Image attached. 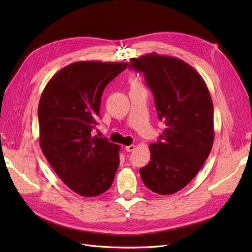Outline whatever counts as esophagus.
I'll return each mask as SVG.
<instances>
[{
    "instance_id": "34e87169",
    "label": "esophagus",
    "mask_w": 252,
    "mask_h": 252,
    "mask_svg": "<svg viewBox=\"0 0 252 252\" xmlns=\"http://www.w3.org/2000/svg\"><path fill=\"white\" fill-rule=\"evenodd\" d=\"M125 149H126L128 152H131V151H133V150L135 149V146H134V145H129V146H126V147H125Z\"/></svg>"
}]
</instances>
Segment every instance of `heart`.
Returning a JSON list of instances; mask_svg holds the SVG:
<instances>
[{
  "mask_svg": "<svg viewBox=\"0 0 252 252\" xmlns=\"http://www.w3.org/2000/svg\"><path fill=\"white\" fill-rule=\"evenodd\" d=\"M130 83H131V87H132V86H140V84H139L138 80L134 79V78H131V79H130Z\"/></svg>",
  "mask_w": 252,
  "mask_h": 252,
  "instance_id": "heart-1",
  "label": "heart"
}]
</instances>
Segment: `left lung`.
Listing matches in <instances>:
<instances>
[{"instance_id":"left-lung-1","label":"left lung","mask_w":252,"mask_h":252,"mask_svg":"<svg viewBox=\"0 0 252 252\" xmlns=\"http://www.w3.org/2000/svg\"><path fill=\"white\" fill-rule=\"evenodd\" d=\"M142 72L166 128L151 144V161L140 169L148 189L168 195L187 186L208 158L213 139V104L203 78L184 61L156 52L132 58Z\"/></svg>"}]
</instances>
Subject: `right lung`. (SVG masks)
Returning <instances> with one entry per match:
<instances>
[{
    "mask_svg": "<svg viewBox=\"0 0 252 252\" xmlns=\"http://www.w3.org/2000/svg\"><path fill=\"white\" fill-rule=\"evenodd\" d=\"M128 63L80 61L58 71L37 108L40 146L53 170L72 191L93 197L112 184L121 146L93 135L102 94Z\"/></svg>",
    "mask_w": 252,
    "mask_h": 252,
    "instance_id": "1",
    "label": "right lung"
}]
</instances>
